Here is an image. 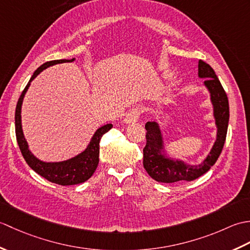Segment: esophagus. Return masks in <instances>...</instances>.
<instances>
[{
	"mask_svg": "<svg viewBox=\"0 0 250 250\" xmlns=\"http://www.w3.org/2000/svg\"><path fill=\"white\" fill-rule=\"evenodd\" d=\"M141 115V108L139 107H134L132 108L128 114H126L125 118V124H135V122L139 120Z\"/></svg>",
	"mask_w": 250,
	"mask_h": 250,
	"instance_id": "esophagus-1",
	"label": "esophagus"
}]
</instances>
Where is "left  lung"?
I'll list each match as a JSON object with an SVG mask.
<instances>
[{"label": "left lung", "mask_w": 250, "mask_h": 250, "mask_svg": "<svg viewBox=\"0 0 250 250\" xmlns=\"http://www.w3.org/2000/svg\"><path fill=\"white\" fill-rule=\"evenodd\" d=\"M199 77L205 78L204 84L209 91L214 107L215 124L217 125V139L205 160L196 166L186 164L182 160H174L164 152V144L160 126L155 121L145 125L146 146L143 164L149 176L159 183H176L180 180L191 182L205 174L216 163L224 148L228 124H229V101L215 71L206 62L199 61Z\"/></svg>", "instance_id": "obj_1"}]
</instances>
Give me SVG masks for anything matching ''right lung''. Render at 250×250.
<instances>
[{"instance_id": "1", "label": "right lung", "mask_w": 250, "mask_h": 250, "mask_svg": "<svg viewBox=\"0 0 250 250\" xmlns=\"http://www.w3.org/2000/svg\"><path fill=\"white\" fill-rule=\"evenodd\" d=\"M75 59L72 60H54L48 61L42 64L32 75L30 82L26 84L24 90L21 93L20 98L18 100L17 106H16V113H15V129H16V137H17V143L20 148V151L22 153L25 162L28 166L35 171L37 174L41 175L42 177L46 178L51 183H55L61 186H70V185H77L84 183L90 177L92 176L95 169L98 167L99 164V153H100V141L101 137L108 132L113 125H105L101 126L95 133L93 134L91 141H90L89 145L87 146L82 153H79L76 157L72 159H68L65 161L61 162H44L37 159L33 153L29 149L28 143H26L23 132H22V125H21V106H22L23 98L25 92L28 91V88L30 87L31 82L39 75V74L44 71L45 68L49 67L51 65L58 64V63H64V62H72Z\"/></svg>"}]
</instances>
